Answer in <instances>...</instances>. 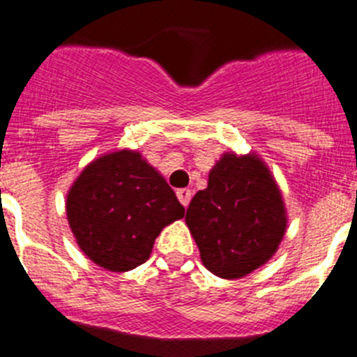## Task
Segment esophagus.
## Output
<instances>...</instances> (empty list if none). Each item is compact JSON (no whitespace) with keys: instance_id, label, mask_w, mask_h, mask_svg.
Here are the masks:
<instances>
[{"instance_id":"esophagus-1","label":"esophagus","mask_w":357,"mask_h":357,"mask_svg":"<svg viewBox=\"0 0 357 357\" xmlns=\"http://www.w3.org/2000/svg\"><path fill=\"white\" fill-rule=\"evenodd\" d=\"M177 197H178V201L180 203L183 204V206H189V203H190V197H192V192H190L189 189H178L177 190Z\"/></svg>"}]
</instances>
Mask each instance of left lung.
<instances>
[{"mask_svg":"<svg viewBox=\"0 0 357 357\" xmlns=\"http://www.w3.org/2000/svg\"><path fill=\"white\" fill-rule=\"evenodd\" d=\"M185 224L203 266L239 280L273 259L287 232V208L276 178L255 153H224L197 190Z\"/></svg>","mask_w":357,"mask_h":357,"instance_id":"obj_1","label":"left lung"}]
</instances>
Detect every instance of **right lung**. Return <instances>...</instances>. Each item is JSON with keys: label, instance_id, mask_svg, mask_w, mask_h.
I'll return each instance as SVG.
<instances>
[{"label": "right lung", "instance_id": "right-lung-1", "mask_svg": "<svg viewBox=\"0 0 357 357\" xmlns=\"http://www.w3.org/2000/svg\"><path fill=\"white\" fill-rule=\"evenodd\" d=\"M66 213L91 262L126 273L149 259L160 232L185 210L142 154L118 149L83 168L67 192Z\"/></svg>", "mask_w": 357, "mask_h": 357}]
</instances>
